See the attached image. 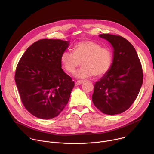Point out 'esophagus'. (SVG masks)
Wrapping results in <instances>:
<instances>
[{"instance_id":"1","label":"esophagus","mask_w":154,"mask_h":154,"mask_svg":"<svg viewBox=\"0 0 154 154\" xmlns=\"http://www.w3.org/2000/svg\"><path fill=\"white\" fill-rule=\"evenodd\" d=\"M82 82H83V80H77V81L75 82V85L76 86H77V85H80L81 84H82Z\"/></svg>"}]
</instances>
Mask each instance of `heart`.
Listing matches in <instances>:
<instances>
[{
  "label": "heart",
  "mask_w": 154,
  "mask_h": 154,
  "mask_svg": "<svg viewBox=\"0 0 154 154\" xmlns=\"http://www.w3.org/2000/svg\"><path fill=\"white\" fill-rule=\"evenodd\" d=\"M112 60L113 56L109 49L89 40L77 43L73 52L64 51L60 57L61 64L70 74H74L82 62L83 67L75 75L79 79L104 75L111 69Z\"/></svg>",
  "instance_id": "b5f03b06"
}]
</instances>
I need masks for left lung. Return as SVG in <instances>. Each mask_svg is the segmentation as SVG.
<instances>
[{"instance_id": "8db88e82", "label": "left lung", "mask_w": 154, "mask_h": 154, "mask_svg": "<svg viewBox=\"0 0 154 154\" xmlns=\"http://www.w3.org/2000/svg\"><path fill=\"white\" fill-rule=\"evenodd\" d=\"M112 45L113 61L108 72L94 85L92 101L106 115L122 113L136 100L143 82V71L136 49L121 36L99 35Z\"/></svg>"}]
</instances>
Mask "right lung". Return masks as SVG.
Segmentation results:
<instances>
[{"label": "right lung", "mask_w": 154, "mask_h": 154, "mask_svg": "<svg viewBox=\"0 0 154 154\" xmlns=\"http://www.w3.org/2000/svg\"><path fill=\"white\" fill-rule=\"evenodd\" d=\"M69 42L42 39L26 50L15 80L26 109L41 119L57 116L67 105L74 82L61 67L60 55Z\"/></svg>", "instance_id": "add662e5"}]
</instances>
